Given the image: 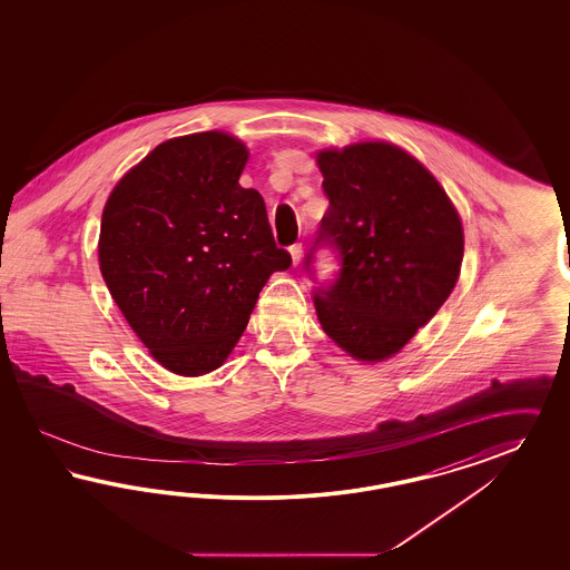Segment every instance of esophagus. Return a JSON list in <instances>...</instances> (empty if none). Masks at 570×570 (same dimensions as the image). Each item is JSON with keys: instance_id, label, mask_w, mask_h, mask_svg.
Wrapping results in <instances>:
<instances>
[{"instance_id": "34e87169", "label": "esophagus", "mask_w": 570, "mask_h": 570, "mask_svg": "<svg viewBox=\"0 0 570 570\" xmlns=\"http://www.w3.org/2000/svg\"><path fill=\"white\" fill-rule=\"evenodd\" d=\"M288 250H291V257H293L294 265H298V263H301V257H303V244H301V242H296V244H293Z\"/></svg>"}]
</instances>
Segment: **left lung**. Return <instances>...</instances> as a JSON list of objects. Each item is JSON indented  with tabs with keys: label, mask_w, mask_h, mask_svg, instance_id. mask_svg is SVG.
<instances>
[{
	"label": "left lung",
	"mask_w": 570,
	"mask_h": 570,
	"mask_svg": "<svg viewBox=\"0 0 570 570\" xmlns=\"http://www.w3.org/2000/svg\"><path fill=\"white\" fill-rule=\"evenodd\" d=\"M330 207L317 246L341 257L338 277L313 294L320 324L360 362H384L429 324L453 291L464 229L432 173L399 146L362 141L317 155Z\"/></svg>",
	"instance_id": "8db88e82"
}]
</instances>
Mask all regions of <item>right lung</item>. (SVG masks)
Segmentation results:
<instances>
[{"label": "right lung", "instance_id": "obj_1", "mask_svg": "<svg viewBox=\"0 0 570 570\" xmlns=\"http://www.w3.org/2000/svg\"><path fill=\"white\" fill-rule=\"evenodd\" d=\"M246 160V146L224 131L167 139L104 207V282L150 355L179 376L217 370L265 282L293 263L263 196L238 181Z\"/></svg>", "mask_w": 570, "mask_h": 570}]
</instances>
